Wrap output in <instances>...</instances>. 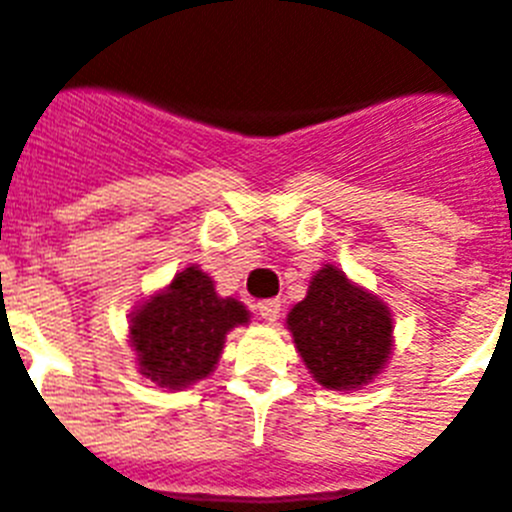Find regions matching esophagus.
<instances>
[{"instance_id":"34e87169","label":"esophagus","mask_w":512,"mask_h":512,"mask_svg":"<svg viewBox=\"0 0 512 512\" xmlns=\"http://www.w3.org/2000/svg\"><path fill=\"white\" fill-rule=\"evenodd\" d=\"M280 306L282 304L277 301V298H267V301H259V306H256V309H259V314L267 322H277V317H280Z\"/></svg>"}]
</instances>
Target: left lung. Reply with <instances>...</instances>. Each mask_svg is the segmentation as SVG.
Here are the masks:
<instances>
[{
	"label": "left lung",
	"instance_id": "left-lung-1",
	"mask_svg": "<svg viewBox=\"0 0 512 512\" xmlns=\"http://www.w3.org/2000/svg\"><path fill=\"white\" fill-rule=\"evenodd\" d=\"M288 327L309 372L335 391L367 383L391 351L388 309L335 267L312 277L306 298L288 314Z\"/></svg>",
	"mask_w": 512,
	"mask_h": 512
}]
</instances>
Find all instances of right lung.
<instances>
[{
  "label": "right lung",
  "instance_id": "right-lung-1",
  "mask_svg": "<svg viewBox=\"0 0 512 512\" xmlns=\"http://www.w3.org/2000/svg\"><path fill=\"white\" fill-rule=\"evenodd\" d=\"M240 322H248L245 306L216 296L214 282L187 267L134 314L132 346L142 375L169 388L206 378L219 362L227 330Z\"/></svg>",
  "mask_w": 512,
  "mask_h": 512
}]
</instances>
